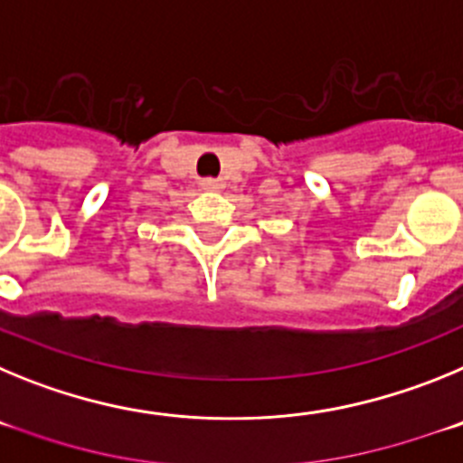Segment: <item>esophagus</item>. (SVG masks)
I'll return each mask as SVG.
<instances>
[{
	"label": "esophagus",
	"instance_id": "1",
	"mask_svg": "<svg viewBox=\"0 0 463 463\" xmlns=\"http://www.w3.org/2000/svg\"><path fill=\"white\" fill-rule=\"evenodd\" d=\"M224 187L222 181H218V178H203L202 181V190L206 192H220Z\"/></svg>",
	"mask_w": 463,
	"mask_h": 463
}]
</instances>
